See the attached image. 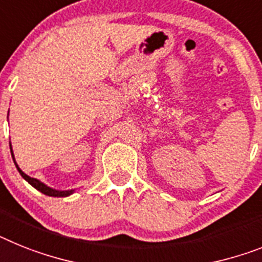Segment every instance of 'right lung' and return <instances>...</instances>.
<instances>
[{"instance_id":"1","label":"right lung","mask_w":262,"mask_h":262,"mask_svg":"<svg viewBox=\"0 0 262 262\" xmlns=\"http://www.w3.org/2000/svg\"><path fill=\"white\" fill-rule=\"evenodd\" d=\"M10 151H12V157H13V161H14L15 164V168H17V170L19 172V174L23 176V179L25 180V181H28L30 184V185L33 186V188H36L38 192L43 193V194L46 195H50V197H68V195L73 194L74 190L76 189H69V190H57V189H53L50 188V186L45 185L43 182H41L39 180L37 179H33V177H30V176H28L26 173H24L21 169H19V166L17 165V162H15L14 160V155H13V149H12V144H10Z\"/></svg>"}]
</instances>
